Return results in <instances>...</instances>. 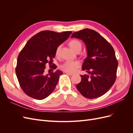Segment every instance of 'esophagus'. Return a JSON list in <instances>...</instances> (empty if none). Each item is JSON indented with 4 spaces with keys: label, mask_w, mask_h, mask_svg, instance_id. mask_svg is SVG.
I'll return each mask as SVG.
<instances>
[{
    "label": "esophagus",
    "mask_w": 133,
    "mask_h": 133,
    "mask_svg": "<svg viewBox=\"0 0 133 133\" xmlns=\"http://www.w3.org/2000/svg\"><path fill=\"white\" fill-rule=\"evenodd\" d=\"M66 74L67 75H70V76L73 75L74 74L73 73H68V72H66Z\"/></svg>",
    "instance_id": "34e87169"
}]
</instances>
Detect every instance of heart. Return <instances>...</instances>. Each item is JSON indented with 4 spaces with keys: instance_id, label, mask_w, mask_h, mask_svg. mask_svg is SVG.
Here are the masks:
<instances>
[{
    "instance_id": "1",
    "label": "heart",
    "mask_w": 133,
    "mask_h": 133,
    "mask_svg": "<svg viewBox=\"0 0 133 133\" xmlns=\"http://www.w3.org/2000/svg\"><path fill=\"white\" fill-rule=\"evenodd\" d=\"M69 46L73 49L74 51H77L78 50H81L82 48V43L78 40L73 39L69 43ZM60 49V46H59L57 49H56L55 54L56 55H58L59 53V51ZM81 65V63L79 61H72V60H66L60 64L59 68L62 70L68 72V73H74L79 68Z\"/></svg>"
}]
</instances>
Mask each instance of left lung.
Instances as JSON below:
<instances>
[{"label": "left lung", "mask_w": 133, "mask_h": 133, "mask_svg": "<svg viewBox=\"0 0 133 133\" xmlns=\"http://www.w3.org/2000/svg\"><path fill=\"white\" fill-rule=\"evenodd\" d=\"M71 38L82 39L85 44L88 53L82 70L89 75H80L82 80L76 87L87 98L100 97L110 89L116 78L118 62L113 48L101 35L92 29L75 32Z\"/></svg>", "instance_id": "1"}]
</instances>
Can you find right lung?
Segmentation results:
<instances>
[{
    "mask_svg": "<svg viewBox=\"0 0 133 133\" xmlns=\"http://www.w3.org/2000/svg\"><path fill=\"white\" fill-rule=\"evenodd\" d=\"M71 31L57 33L44 30L32 37L18 55L15 73L19 85L25 93L38 100L47 98L55 89L63 72L57 68L53 59L57 48L69 37ZM48 63L52 71H44ZM49 73V72H48Z\"/></svg>",
    "mask_w": 133,
    "mask_h": 133,
    "instance_id": "1",
    "label": "right lung"
}]
</instances>
